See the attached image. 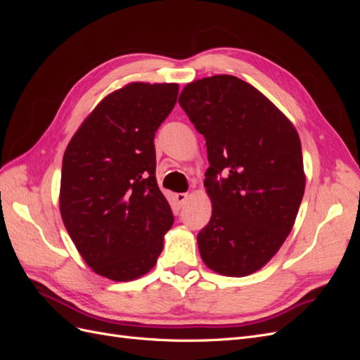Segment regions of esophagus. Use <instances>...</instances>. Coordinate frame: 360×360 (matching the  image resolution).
<instances>
[{
    "mask_svg": "<svg viewBox=\"0 0 360 360\" xmlns=\"http://www.w3.org/2000/svg\"><path fill=\"white\" fill-rule=\"evenodd\" d=\"M188 197H189V193H186V192H180V193H177V195H176V200H177V202H179L180 205H183L184 202H186Z\"/></svg>",
    "mask_w": 360,
    "mask_h": 360,
    "instance_id": "esophagus-1",
    "label": "esophagus"
}]
</instances>
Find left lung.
<instances>
[{
  "mask_svg": "<svg viewBox=\"0 0 360 360\" xmlns=\"http://www.w3.org/2000/svg\"><path fill=\"white\" fill-rule=\"evenodd\" d=\"M180 106L205 138L210 222L197 240L205 266L246 276L285 242L304 192L302 146L290 120L255 86L216 75L184 86Z\"/></svg>",
  "mask_w": 360,
  "mask_h": 360,
  "instance_id": "obj_1",
  "label": "left lung"
}]
</instances>
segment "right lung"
I'll return each mask as SVG.
<instances>
[{
	"label": "right lung",
	"mask_w": 360,
	"mask_h": 360,
	"mask_svg": "<svg viewBox=\"0 0 360 360\" xmlns=\"http://www.w3.org/2000/svg\"><path fill=\"white\" fill-rule=\"evenodd\" d=\"M177 84H127L97 105L64 151L60 212L97 275L132 281L153 269L172 226L156 181L155 134Z\"/></svg>",
	"instance_id": "1"
}]
</instances>
